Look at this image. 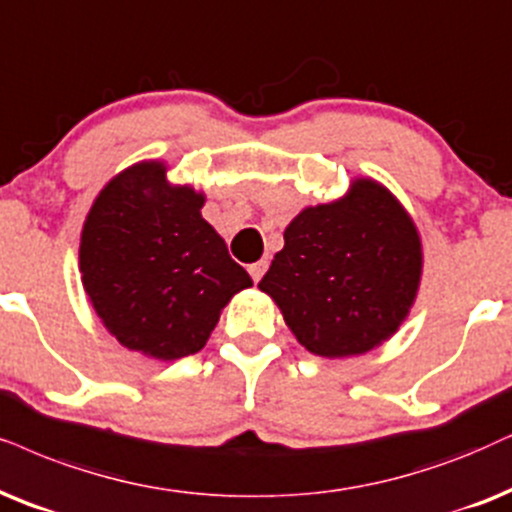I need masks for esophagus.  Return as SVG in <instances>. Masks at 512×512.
Returning <instances> with one entry per match:
<instances>
[{"instance_id":"1","label":"esophagus","mask_w":512,"mask_h":512,"mask_svg":"<svg viewBox=\"0 0 512 512\" xmlns=\"http://www.w3.org/2000/svg\"><path fill=\"white\" fill-rule=\"evenodd\" d=\"M267 267H269V264H267V262H264V260H260V262H255V264H250V267H248V271H250L252 281H255V283H260V281H262V276H264V271H267Z\"/></svg>"}]
</instances>
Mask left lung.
<instances>
[{
	"label": "left lung",
	"mask_w": 512,
	"mask_h": 512,
	"mask_svg": "<svg viewBox=\"0 0 512 512\" xmlns=\"http://www.w3.org/2000/svg\"><path fill=\"white\" fill-rule=\"evenodd\" d=\"M260 281L312 354L357 357L383 345L409 316L423 248L404 205L373 179L347 196L304 208Z\"/></svg>",
	"instance_id": "obj_1"
}]
</instances>
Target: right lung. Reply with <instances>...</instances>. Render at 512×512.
<instances>
[{
	"instance_id": "add662e5",
	"label": "right lung",
	"mask_w": 512,
	"mask_h": 512,
	"mask_svg": "<svg viewBox=\"0 0 512 512\" xmlns=\"http://www.w3.org/2000/svg\"><path fill=\"white\" fill-rule=\"evenodd\" d=\"M144 160L108 181L82 226V286L108 333L151 359L205 347L231 297L252 286L200 215L205 196Z\"/></svg>"
}]
</instances>
